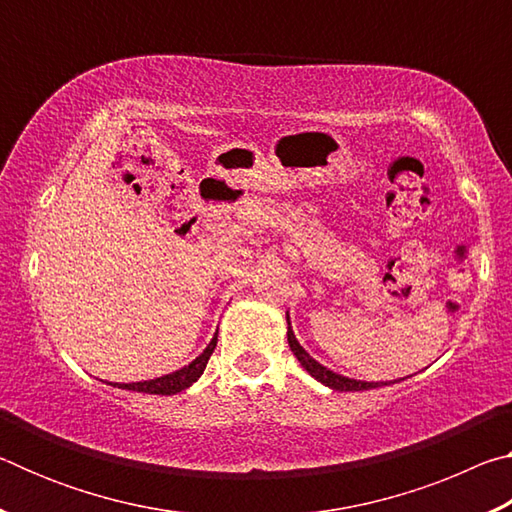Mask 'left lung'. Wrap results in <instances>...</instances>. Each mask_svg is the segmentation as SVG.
I'll use <instances>...</instances> for the list:
<instances>
[{"label":"left lung","mask_w":512,"mask_h":512,"mask_svg":"<svg viewBox=\"0 0 512 512\" xmlns=\"http://www.w3.org/2000/svg\"><path fill=\"white\" fill-rule=\"evenodd\" d=\"M287 325H289V329H287V339H289L291 352L298 357L300 366L305 368L311 377L318 379L320 384L334 388V391H370V388L388 386V384H384V381H359V379H348V377H343V375H336L334 370L325 368L323 363H318L314 357H309V352L298 343L296 334H293L291 323H289V314H287Z\"/></svg>","instance_id":"left-lung-1"}]
</instances>
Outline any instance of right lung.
<instances>
[{"instance_id": "add662e5", "label": "right lung", "mask_w": 512, "mask_h": 512, "mask_svg": "<svg viewBox=\"0 0 512 512\" xmlns=\"http://www.w3.org/2000/svg\"><path fill=\"white\" fill-rule=\"evenodd\" d=\"M214 348H216V336L210 341V345H207V348L198 354L192 363H189V366L171 372V375H162L149 381H133V384H110V386L126 388V391H137V393H149V395H176L192 386L194 381L203 375V370L207 366V361H210Z\"/></svg>"}]
</instances>
